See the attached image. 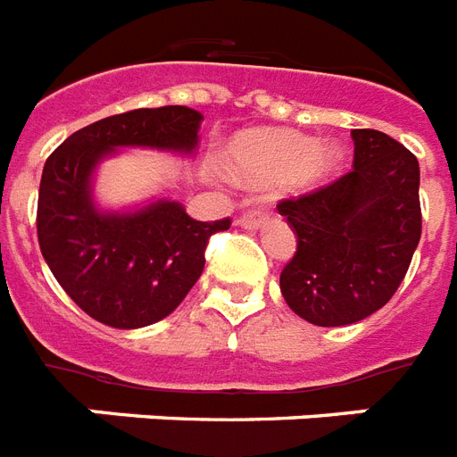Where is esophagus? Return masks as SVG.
I'll use <instances>...</instances> for the list:
<instances>
[{
  "label": "esophagus",
  "instance_id": "obj_1",
  "mask_svg": "<svg viewBox=\"0 0 457 457\" xmlns=\"http://www.w3.org/2000/svg\"><path fill=\"white\" fill-rule=\"evenodd\" d=\"M266 221V212L264 210H247L245 214H240L238 217V226L243 228H259V226Z\"/></svg>",
  "mask_w": 457,
  "mask_h": 457
}]
</instances>
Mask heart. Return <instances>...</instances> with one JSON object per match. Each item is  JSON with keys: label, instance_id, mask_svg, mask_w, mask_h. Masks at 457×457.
Returning <instances> with one entry per match:
<instances>
[{"label": "heart", "instance_id": "b5f03b06", "mask_svg": "<svg viewBox=\"0 0 457 457\" xmlns=\"http://www.w3.org/2000/svg\"><path fill=\"white\" fill-rule=\"evenodd\" d=\"M219 165L238 184L266 186L283 181L297 191L323 184L342 165V148L280 129L247 131L226 145Z\"/></svg>", "mask_w": 457, "mask_h": 457}]
</instances>
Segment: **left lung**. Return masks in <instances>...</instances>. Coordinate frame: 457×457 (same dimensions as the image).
Returning <instances> with one entry per match:
<instances>
[{
    "instance_id": "1",
    "label": "left lung",
    "mask_w": 457,
    "mask_h": 457,
    "mask_svg": "<svg viewBox=\"0 0 457 457\" xmlns=\"http://www.w3.org/2000/svg\"><path fill=\"white\" fill-rule=\"evenodd\" d=\"M353 170L278 203L297 233L280 273L292 312L313 326L368 319L406 276L422 233L418 158L378 129H353Z\"/></svg>"
}]
</instances>
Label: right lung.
<instances>
[{"instance_id":"add662e5","label":"right lung","mask_w":457,"mask_h":457,"mask_svg":"<svg viewBox=\"0 0 457 457\" xmlns=\"http://www.w3.org/2000/svg\"><path fill=\"white\" fill-rule=\"evenodd\" d=\"M203 115L186 105L138 108L82 127L46 158L37 238L68 297L98 323L151 326L177 309L205 269L210 236L231 219L195 221L174 200L101 212L91 198L98 162L122 145L193 153Z\"/></svg>"}]
</instances>
